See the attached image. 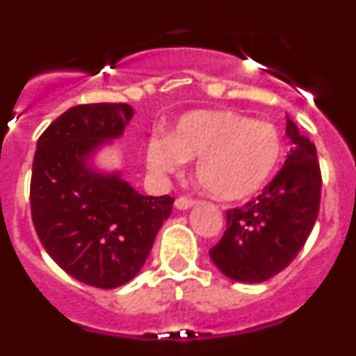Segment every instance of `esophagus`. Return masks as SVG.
I'll list each match as a JSON object with an SVG mask.
<instances>
[{
    "label": "esophagus",
    "instance_id": "obj_1",
    "mask_svg": "<svg viewBox=\"0 0 356 356\" xmlns=\"http://www.w3.org/2000/svg\"><path fill=\"white\" fill-rule=\"evenodd\" d=\"M194 205H196V201L188 200V197H178V200L175 201V207L178 210H188L193 209Z\"/></svg>",
    "mask_w": 356,
    "mask_h": 356
}]
</instances>
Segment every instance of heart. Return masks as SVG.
Returning a JSON list of instances; mask_svg holds the SVG:
<instances>
[{
    "label": "heart",
    "mask_w": 356,
    "mask_h": 356,
    "mask_svg": "<svg viewBox=\"0 0 356 356\" xmlns=\"http://www.w3.org/2000/svg\"><path fill=\"white\" fill-rule=\"evenodd\" d=\"M278 128L232 110H194L181 115L171 135L147 140V165L171 172L195 159L197 184L216 200L241 201L262 191L284 160Z\"/></svg>",
    "instance_id": "1"
}]
</instances>
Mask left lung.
Returning <instances> with one entry per match:
<instances>
[{
    "instance_id": "1",
    "label": "left lung",
    "mask_w": 356,
    "mask_h": 356,
    "mask_svg": "<svg viewBox=\"0 0 356 356\" xmlns=\"http://www.w3.org/2000/svg\"><path fill=\"white\" fill-rule=\"evenodd\" d=\"M292 143L284 168L259 197L226 212V232L209 251L226 278L260 284L284 271L305 246L321 201L317 151L287 118Z\"/></svg>"
}]
</instances>
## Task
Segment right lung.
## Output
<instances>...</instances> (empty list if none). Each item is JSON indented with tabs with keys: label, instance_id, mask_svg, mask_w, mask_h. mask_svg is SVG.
I'll list each match as a JSON object with an SVG mask.
<instances>
[{
	"label": "right lung",
	"instance_id": "add662e5",
	"mask_svg": "<svg viewBox=\"0 0 356 356\" xmlns=\"http://www.w3.org/2000/svg\"><path fill=\"white\" fill-rule=\"evenodd\" d=\"M134 114L127 103L72 106L37 140L33 226L49 257L90 287H121L139 275L175 203L171 196H143L121 169L97 162Z\"/></svg>",
	"mask_w": 356,
	"mask_h": 356
}]
</instances>
